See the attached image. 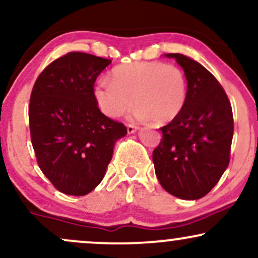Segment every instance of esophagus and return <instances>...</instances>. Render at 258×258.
<instances>
[{
    "label": "esophagus",
    "instance_id": "34e87169",
    "mask_svg": "<svg viewBox=\"0 0 258 258\" xmlns=\"http://www.w3.org/2000/svg\"><path fill=\"white\" fill-rule=\"evenodd\" d=\"M138 130V126L135 123H127V132L128 133H135Z\"/></svg>",
    "mask_w": 258,
    "mask_h": 258
}]
</instances>
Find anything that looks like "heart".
Masks as SVG:
<instances>
[{
    "label": "heart",
    "mask_w": 258,
    "mask_h": 258,
    "mask_svg": "<svg viewBox=\"0 0 258 258\" xmlns=\"http://www.w3.org/2000/svg\"><path fill=\"white\" fill-rule=\"evenodd\" d=\"M186 79L182 69L162 61H135L114 68L111 81L100 79L93 97L102 112L119 117L132 106L139 119L167 123L180 114L186 100Z\"/></svg>",
    "instance_id": "obj_1"
}]
</instances>
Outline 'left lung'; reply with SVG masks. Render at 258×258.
<instances>
[{
  "instance_id": "1",
  "label": "left lung",
  "mask_w": 258,
  "mask_h": 258,
  "mask_svg": "<svg viewBox=\"0 0 258 258\" xmlns=\"http://www.w3.org/2000/svg\"><path fill=\"white\" fill-rule=\"evenodd\" d=\"M186 78V100L176 119L162 126L153 152L160 184L184 200L205 197L229 165L234 120L232 105L217 79L193 59L167 53Z\"/></svg>"
}]
</instances>
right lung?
<instances>
[{
    "mask_svg": "<svg viewBox=\"0 0 258 258\" xmlns=\"http://www.w3.org/2000/svg\"><path fill=\"white\" fill-rule=\"evenodd\" d=\"M111 59L69 52L47 65L29 104L31 143L38 167L68 195L88 194L102 182L123 123L109 119L93 97L96 79Z\"/></svg>",
    "mask_w": 258,
    "mask_h": 258,
    "instance_id": "right-lung-1",
    "label": "right lung"
}]
</instances>
